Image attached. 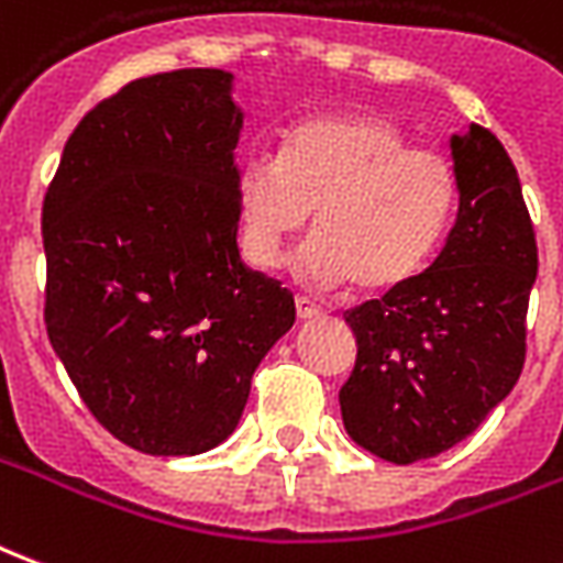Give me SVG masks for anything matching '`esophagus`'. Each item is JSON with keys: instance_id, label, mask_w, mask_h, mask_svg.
I'll list each match as a JSON object with an SVG mask.
<instances>
[{"instance_id": "obj_1", "label": "esophagus", "mask_w": 563, "mask_h": 563, "mask_svg": "<svg viewBox=\"0 0 563 563\" xmlns=\"http://www.w3.org/2000/svg\"><path fill=\"white\" fill-rule=\"evenodd\" d=\"M295 313H298V319H319L322 317V307L313 305V301H307V298H295Z\"/></svg>"}]
</instances>
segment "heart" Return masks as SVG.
Wrapping results in <instances>:
<instances>
[{
    "label": "heart",
    "instance_id": "heart-1",
    "mask_svg": "<svg viewBox=\"0 0 563 563\" xmlns=\"http://www.w3.org/2000/svg\"><path fill=\"white\" fill-rule=\"evenodd\" d=\"M234 196L256 268H274L313 213L301 274L322 289L355 283L377 295L410 286L434 262L459 210V172L389 120L317 114L283 132L277 159L250 156Z\"/></svg>",
    "mask_w": 563,
    "mask_h": 563
}]
</instances>
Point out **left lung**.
<instances>
[{
    "mask_svg": "<svg viewBox=\"0 0 563 563\" xmlns=\"http://www.w3.org/2000/svg\"><path fill=\"white\" fill-rule=\"evenodd\" d=\"M459 217L410 286L346 310L358 343L341 389L346 434L391 464L473 434L525 365L537 241L516 165L488 129L452 135Z\"/></svg>",
    "mask_w": 563,
    "mask_h": 563,
    "instance_id": "obj_1",
    "label": "left lung"
}]
</instances>
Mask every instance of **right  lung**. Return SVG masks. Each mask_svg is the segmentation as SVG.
<instances>
[{"label": "right lung", "instance_id": "add662e5", "mask_svg": "<svg viewBox=\"0 0 563 563\" xmlns=\"http://www.w3.org/2000/svg\"><path fill=\"white\" fill-rule=\"evenodd\" d=\"M241 126L222 68L132 80L80 120L44 196L51 346L147 455L220 446L295 322L292 292L238 253Z\"/></svg>", "mask_w": 563, "mask_h": 563}]
</instances>
